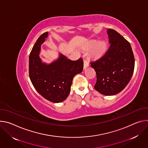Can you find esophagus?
I'll return each mask as SVG.
<instances>
[{"label":"esophagus","mask_w":148,"mask_h":148,"mask_svg":"<svg viewBox=\"0 0 148 148\" xmlns=\"http://www.w3.org/2000/svg\"><path fill=\"white\" fill-rule=\"evenodd\" d=\"M84 69H86L87 67H88L90 65L89 62L87 59H84Z\"/></svg>","instance_id":"esophagus-1"}]
</instances>
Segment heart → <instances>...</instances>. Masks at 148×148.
Instances as JSON below:
<instances>
[{
    "instance_id": "obj_1",
    "label": "heart",
    "mask_w": 148,
    "mask_h": 148,
    "mask_svg": "<svg viewBox=\"0 0 148 148\" xmlns=\"http://www.w3.org/2000/svg\"><path fill=\"white\" fill-rule=\"evenodd\" d=\"M93 47L92 54L95 58H99L102 56L107 49V43L105 41H100L97 42L96 40H92L88 45V47Z\"/></svg>"
}]
</instances>
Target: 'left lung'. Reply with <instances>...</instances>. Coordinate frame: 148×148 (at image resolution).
<instances>
[{
  "label": "left lung",
  "mask_w": 148,
  "mask_h": 148,
  "mask_svg": "<svg viewBox=\"0 0 148 148\" xmlns=\"http://www.w3.org/2000/svg\"><path fill=\"white\" fill-rule=\"evenodd\" d=\"M110 46L105 53L91 61L97 80L95 89L104 95L121 92L128 84L135 68V58L129 42L118 32L108 29Z\"/></svg>",
  "instance_id": "obj_1"
}]
</instances>
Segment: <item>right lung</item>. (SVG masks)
<instances>
[{"label":"right lung","mask_w":148,"mask_h":148,"mask_svg":"<svg viewBox=\"0 0 148 148\" xmlns=\"http://www.w3.org/2000/svg\"><path fill=\"white\" fill-rule=\"evenodd\" d=\"M45 32L37 40L29 55V74L37 92L46 99L54 103L64 101L68 96L73 77L84 69L82 58L72 60L60 55L50 64L42 63L39 53L40 46L47 37Z\"/></svg>","instance_id":"obj_1"}]
</instances>
